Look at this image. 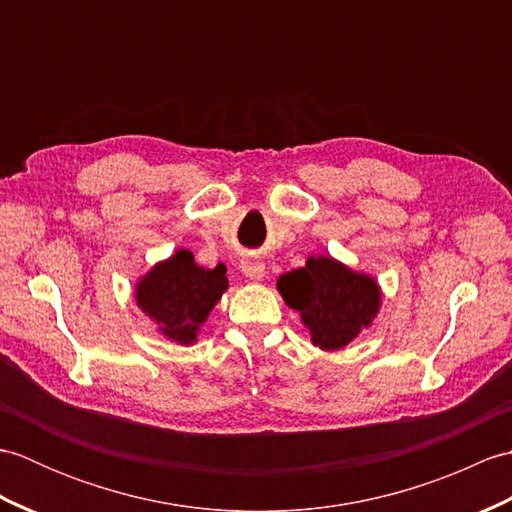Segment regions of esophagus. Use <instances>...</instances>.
Returning <instances> with one entry per match:
<instances>
[{
  "label": "esophagus",
  "mask_w": 512,
  "mask_h": 512,
  "mask_svg": "<svg viewBox=\"0 0 512 512\" xmlns=\"http://www.w3.org/2000/svg\"><path fill=\"white\" fill-rule=\"evenodd\" d=\"M239 270H242L244 277L259 281V279H264V275H266V264L262 262V259H248L246 257V259H242V262H239Z\"/></svg>",
  "instance_id": "obj_1"
}]
</instances>
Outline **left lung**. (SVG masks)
I'll return each mask as SVG.
<instances>
[{
	"instance_id": "1",
	"label": "left lung",
	"mask_w": 512,
	"mask_h": 512,
	"mask_svg": "<svg viewBox=\"0 0 512 512\" xmlns=\"http://www.w3.org/2000/svg\"><path fill=\"white\" fill-rule=\"evenodd\" d=\"M277 290L325 352L354 341L380 308V288L372 277L325 255L308 257L306 266L281 275Z\"/></svg>"
}]
</instances>
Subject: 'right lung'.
Here are the masks:
<instances>
[{
  "label": "right lung",
  "instance_id": "right-lung-1",
  "mask_svg": "<svg viewBox=\"0 0 512 512\" xmlns=\"http://www.w3.org/2000/svg\"><path fill=\"white\" fill-rule=\"evenodd\" d=\"M228 288L226 266L202 268L191 250H178L136 284V303L167 339L191 345Z\"/></svg>",
  "mask_w": 512,
  "mask_h": 512
}]
</instances>
